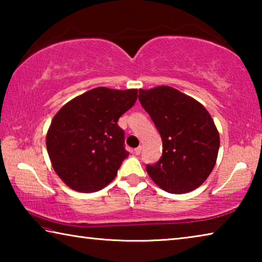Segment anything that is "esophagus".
I'll list each match as a JSON object with an SVG mask.
<instances>
[{"label":"esophagus","mask_w":262,"mask_h":262,"mask_svg":"<svg viewBox=\"0 0 262 262\" xmlns=\"http://www.w3.org/2000/svg\"><path fill=\"white\" fill-rule=\"evenodd\" d=\"M141 150H142L141 147L135 148V149H134V154H135V155H140V154H141Z\"/></svg>","instance_id":"1"}]
</instances>
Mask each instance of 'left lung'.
Returning <instances> with one entry per match:
<instances>
[{"instance_id":"left-lung-1","label":"left lung","mask_w":262,"mask_h":262,"mask_svg":"<svg viewBox=\"0 0 262 262\" xmlns=\"http://www.w3.org/2000/svg\"><path fill=\"white\" fill-rule=\"evenodd\" d=\"M139 99L163 142V155L147 165L150 178L172 194L194 190L211 173L219 155L220 134L201 103L177 89H140Z\"/></svg>"}]
</instances>
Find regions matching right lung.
Wrapping results in <instances>:
<instances>
[{
  "label": "right lung",
  "instance_id": "obj_1",
  "mask_svg": "<svg viewBox=\"0 0 262 262\" xmlns=\"http://www.w3.org/2000/svg\"><path fill=\"white\" fill-rule=\"evenodd\" d=\"M136 99L137 89L95 88L75 97L54 115L46 147L53 168L68 187L97 192L115 178L129 155L118 120Z\"/></svg>",
  "mask_w": 262,
  "mask_h": 262
}]
</instances>
